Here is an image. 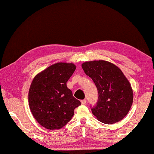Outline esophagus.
Masks as SVG:
<instances>
[{"mask_svg":"<svg viewBox=\"0 0 154 154\" xmlns=\"http://www.w3.org/2000/svg\"><path fill=\"white\" fill-rule=\"evenodd\" d=\"M81 102H82V104H86V100H83L81 101Z\"/></svg>","mask_w":154,"mask_h":154,"instance_id":"esophagus-1","label":"esophagus"}]
</instances>
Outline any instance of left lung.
Segmentation results:
<instances>
[{
  "label": "left lung",
  "instance_id": "left-lung-1",
  "mask_svg": "<svg viewBox=\"0 0 154 154\" xmlns=\"http://www.w3.org/2000/svg\"><path fill=\"white\" fill-rule=\"evenodd\" d=\"M98 91L97 104L91 109L99 121L113 124L121 121L129 112L133 101L131 83L118 66L108 61H87L82 65Z\"/></svg>",
  "mask_w": 154,
  "mask_h": 154
}]
</instances>
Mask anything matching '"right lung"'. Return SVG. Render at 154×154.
I'll list each match as a JSON object with an SVG mask.
<instances>
[{
	"mask_svg": "<svg viewBox=\"0 0 154 154\" xmlns=\"http://www.w3.org/2000/svg\"><path fill=\"white\" fill-rule=\"evenodd\" d=\"M75 69L76 66L72 63H55L36 75L31 83L30 110L38 123L46 128L63 127L71 121L75 108L81 105L66 87Z\"/></svg>",
	"mask_w": 154,
	"mask_h": 154,
	"instance_id": "right-lung-1",
	"label": "right lung"
}]
</instances>
